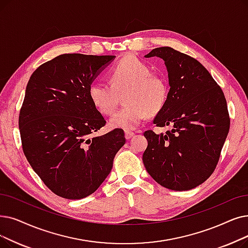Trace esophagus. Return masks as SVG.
<instances>
[{"label": "esophagus", "instance_id": "34e87169", "mask_svg": "<svg viewBox=\"0 0 248 248\" xmlns=\"http://www.w3.org/2000/svg\"><path fill=\"white\" fill-rule=\"evenodd\" d=\"M135 136V133L130 132V131H125V139L126 140H130L132 137Z\"/></svg>", "mask_w": 248, "mask_h": 248}]
</instances>
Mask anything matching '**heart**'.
Masks as SVG:
<instances>
[{
	"label": "heart",
	"instance_id": "obj_1",
	"mask_svg": "<svg viewBox=\"0 0 248 248\" xmlns=\"http://www.w3.org/2000/svg\"><path fill=\"white\" fill-rule=\"evenodd\" d=\"M110 83L92 82L88 95L91 103L103 114L115 108L116 92L127 89V104L109 118V126L133 130L145 120L148 112L156 113L164 106L168 88L165 81L152 75L150 67L136 57H127L118 62L110 74Z\"/></svg>",
	"mask_w": 248,
	"mask_h": 248
}]
</instances>
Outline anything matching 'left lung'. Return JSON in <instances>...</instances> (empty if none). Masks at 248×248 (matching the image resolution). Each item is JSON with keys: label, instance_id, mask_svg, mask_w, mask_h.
Masks as SVG:
<instances>
[{"label": "left lung", "instance_id": "obj_1", "mask_svg": "<svg viewBox=\"0 0 248 248\" xmlns=\"http://www.w3.org/2000/svg\"><path fill=\"white\" fill-rule=\"evenodd\" d=\"M152 57L164 61L170 86L153 124L169 125L171 131L144 133L148 147L143 163L160 186L188 190L206 181L217 166L230 127L227 102L220 86L196 59L168 46L145 56Z\"/></svg>", "mask_w": 248, "mask_h": 248}]
</instances>
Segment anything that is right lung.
<instances>
[{
  "mask_svg": "<svg viewBox=\"0 0 248 248\" xmlns=\"http://www.w3.org/2000/svg\"><path fill=\"white\" fill-rule=\"evenodd\" d=\"M114 59L64 53L42 63L28 81L19 114L23 152L59 197L90 196L108 176L125 143L122 128L91 136L106 122L90 101L89 86Z\"/></svg>",
  "mask_w": 248,
  "mask_h": 248,
  "instance_id": "obj_1",
  "label": "right lung"
}]
</instances>
